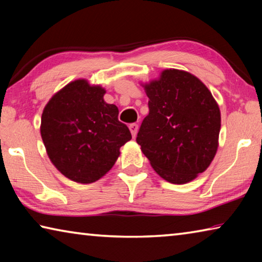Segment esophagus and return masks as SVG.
<instances>
[{"label": "esophagus", "mask_w": 262, "mask_h": 262, "mask_svg": "<svg viewBox=\"0 0 262 262\" xmlns=\"http://www.w3.org/2000/svg\"><path fill=\"white\" fill-rule=\"evenodd\" d=\"M129 129H130V133H132V136L136 137L137 130H139V125H137V123H130Z\"/></svg>", "instance_id": "1"}]
</instances>
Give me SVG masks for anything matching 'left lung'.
Masks as SVG:
<instances>
[{"instance_id":"left-lung-1","label":"left lung","mask_w":262,"mask_h":262,"mask_svg":"<svg viewBox=\"0 0 262 262\" xmlns=\"http://www.w3.org/2000/svg\"><path fill=\"white\" fill-rule=\"evenodd\" d=\"M149 114L136 142L154 170L172 184L196 178L214 159L221 112L211 92L198 77L166 69L158 81L144 85Z\"/></svg>"}]
</instances>
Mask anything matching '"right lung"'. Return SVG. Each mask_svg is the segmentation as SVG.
<instances>
[{"instance_id":"obj_1","label":"right lung","mask_w":262,"mask_h":262,"mask_svg":"<svg viewBox=\"0 0 262 262\" xmlns=\"http://www.w3.org/2000/svg\"><path fill=\"white\" fill-rule=\"evenodd\" d=\"M105 90L85 79L69 83L52 97L41 115V137L52 163L81 184L95 183L112 168L132 139L119 110L105 103Z\"/></svg>"}]
</instances>
